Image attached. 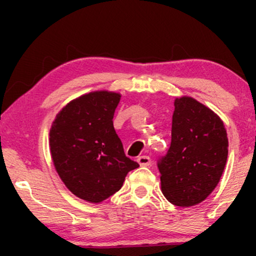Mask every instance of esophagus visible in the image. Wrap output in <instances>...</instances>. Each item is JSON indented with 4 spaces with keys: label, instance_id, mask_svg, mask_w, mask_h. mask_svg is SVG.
<instances>
[{
    "label": "esophagus",
    "instance_id": "1",
    "mask_svg": "<svg viewBox=\"0 0 256 256\" xmlns=\"http://www.w3.org/2000/svg\"><path fill=\"white\" fill-rule=\"evenodd\" d=\"M137 162L142 166H149L152 164V160L149 156H146V155H142V156L137 158Z\"/></svg>",
    "mask_w": 256,
    "mask_h": 256
}]
</instances>
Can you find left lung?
<instances>
[{"mask_svg":"<svg viewBox=\"0 0 256 256\" xmlns=\"http://www.w3.org/2000/svg\"><path fill=\"white\" fill-rule=\"evenodd\" d=\"M120 94L94 91L60 110L49 134L55 170L79 198L100 204L122 189L138 164L124 152L113 126Z\"/></svg>","mask_w":256,"mask_h":256,"instance_id":"obj_1","label":"left lung"}]
</instances>
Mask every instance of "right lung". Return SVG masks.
<instances>
[{
	"instance_id": "add662e5",
	"label": "right lung",
	"mask_w": 256,
	"mask_h": 256,
	"mask_svg": "<svg viewBox=\"0 0 256 256\" xmlns=\"http://www.w3.org/2000/svg\"><path fill=\"white\" fill-rule=\"evenodd\" d=\"M228 146L225 126L214 112L195 100H176L171 146L158 160L165 198L179 207L207 198L224 172Z\"/></svg>"
}]
</instances>
